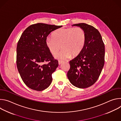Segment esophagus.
<instances>
[{
  "mask_svg": "<svg viewBox=\"0 0 121 121\" xmlns=\"http://www.w3.org/2000/svg\"><path fill=\"white\" fill-rule=\"evenodd\" d=\"M64 62L63 61H58V64L59 65H61L62 63H63Z\"/></svg>",
  "mask_w": 121,
  "mask_h": 121,
  "instance_id": "34e87169",
  "label": "esophagus"
}]
</instances>
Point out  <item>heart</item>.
Returning a JSON list of instances; mask_svg holds the SVG:
<instances>
[{"instance_id": "obj_1", "label": "heart", "mask_w": 121, "mask_h": 121, "mask_svg": "<svg viewBox=\"0 0 121 121\" xmlns=\"http://www.w3.org/2000/svg\"><path fill=\"white\" fill-rule=\"evenodd\" d=\"M53 36L46 39V45L50 52L56 57L65 59L78 56L83 50L87 40L85 30L80 27L61 28L55 31Z\"/></svg>"}]
</instances>
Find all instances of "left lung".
<instances>
[{"label":"left lung","mask_w":121,"mask_h":121,"mask_svg":"<svg viewBox=\"0 0 121 121\" xmlns=\"http://www.w3.org/2000/svg\"><path fill=\"white\" fill-rule=\"evenodd\" d=\"M72 26L83 29L87 40L81 53L70 61V68L67 76L75 87L87 88L96 82L104 66V44L99 32L92 26L84 23Z\"/></svg>","instance_id":"left-lung-1"}]
</instances>
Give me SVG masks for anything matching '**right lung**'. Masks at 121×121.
I'll list each match as a JSON object with an SVG mask.
<instances>
[{"label": "right lung", "mask_w": 121, "mask_h": 121, "mask_svg": "<svg viewBox=\"0 0 121 121\" xmlns=\"http://www.w3.org/2000/svg\"><path fill=\"white\" fill-rule=\"evenodd\" d=\"M62 27L38 23L29 26L22 34L17 46V66L22 80L29 88L42 91L51 84L52 74L58 63L45 42L52 31Z\"/></svg>", "instance_id": "add662e5"}]
</instances>
